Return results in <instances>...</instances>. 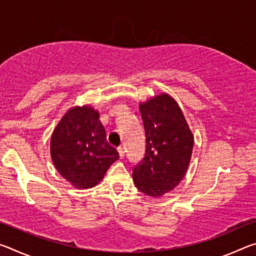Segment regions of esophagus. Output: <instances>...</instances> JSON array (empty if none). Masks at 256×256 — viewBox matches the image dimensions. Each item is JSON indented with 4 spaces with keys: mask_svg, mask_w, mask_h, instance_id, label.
I'll return each mask as SVG.
<instances>
[{
    "mask_svg": "<svg viewBox=\"0 0 256 256\" xmlns=\"http://www.w3.org/2000/svg\"><path fill=\"white\" fill-rule=\"evenodd\" d=\"M118 154H120V159H122V158H124V154H125V150H124V148H123V146H120V148L118 149Z\"/></svg>",
    "mask_w": 256,
    "mask_h": 256,
    "instance_id": "obj_1",
    "label": "esophagus"
}]
</instances>
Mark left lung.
<instances>
[{
  "label": "left lung",
  "mask_w": 256,
  "mask_h": 256,
  "mask_svg": "<svg viewBox=\"0 0 256 256\" xmlns=\"http://www.w3.org/2000/svg\"><path fill=\"white\" fill-rule=\"evenodd\" d=\"M146 148L133 168V182L146 196L160 198L183 180L192 157L194 136L177 102L166 92L140 102Z\"/></svg>",
  "instance_id": "obj_1"
}]
</instances>
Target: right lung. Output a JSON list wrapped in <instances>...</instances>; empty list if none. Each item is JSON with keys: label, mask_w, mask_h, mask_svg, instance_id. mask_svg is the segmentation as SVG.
<instances>
[{"label": "right lung", "mask_w": 256, "mask_h": 256, "mask_svg": "<svg viewBox=\"0 0 256 256\" xmlns=\"http://www.w3.org/2000/svg\"><path fill=\"white\" fill-rule=\"evenodd\" d=\"M50 157L56 170L76 190L102 182L118 150L108 144L99 112L92 105L68 110L50 138Z\"/></svg>", "instance_id": "add662e5"}]
</instances>
